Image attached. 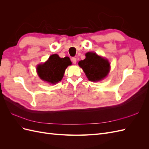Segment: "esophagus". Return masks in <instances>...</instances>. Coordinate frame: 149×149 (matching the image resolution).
<instances>
[{
    "mask_svg": "<svg viewBox=\"0 0 149 149\" xmlns=\"http://www.w3.org/2000/svg\"><path fill=\"white\" fill-rule=\"evenodd\" d=\"M71 61H72V62H73V64H76V58H75V57L72 58Z\"/></svg>",
    "mask_w": 149,
    "mask_h": 149,
    "instance_id": "esophagus-1",
    "label": "esophagus"
}]
</instances>
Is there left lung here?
Returning <instances> with one entry per match:
<instances>
[{"label":"left lung","instance_id":"8db88e82","mask_svg":"<svg viewBox=\"0 0 149 149\" xmlns=\"http://www.w3.org/2000/svg\"><path fill=\"white\" fill-rule=\"evenodd\" d=\"M86 58L79 61V66L89 81H99L106 78L110 71V63L96 53L88 52Z\"/></svg>","mask_w":149,"mask_h":149}]
</instances>
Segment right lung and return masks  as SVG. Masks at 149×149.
<instances>
[{"instance_id": "add662e5", "label": "right lung", "mask_w": 149, "mask_h": 149, "mask_svg": "<svg viewBox=\"0 0 149 149\" xmlns=\"http://www.w3.org/2000/svg\"><path fill=\"white\" fill-rule=\"evenodd\" d=\"M69 57L60 58L57 54L52 55L48 60L37 67L40 79L51 84H56L62 79L66 68L71 65Z\"/></svg>"}]
</instances>
